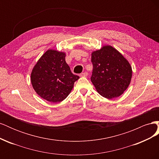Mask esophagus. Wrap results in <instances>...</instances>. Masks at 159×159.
Masks as SVG:
<instances>
[{
    "mask_svg": "<svg viewBox=\"0 0 159 159\" xmlns=\"http://www.w3.org/2000/svg\"><path fill=\"white\" fill-rule=\"evenodd\" d=\"M88 73H87V72H83V73H81V74H80V76L81 77H86V76H87L88 75Z\"/></svg>",
    "mask_w": 159,
    "mask_h": 159,
    "instance_id": "obj_1",
    "label": "esophagus"
}]
</instances>
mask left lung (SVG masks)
Wrapping results in <instances>:
<instances>
[{
	"label": "left lung",
	"instance_id": "obj_1",
	"mask_svg": "<svg viewBox=\"0 0 159 159\" xmlns=\"http://www.w3.org/2000/svg\"><path fill=\"white\" fill-rule=\"evenodd\" d=\"M93 71L91 81L103 97L113 99L123 94L130 84L132 68L116 49L105 46L91 54Z\"/></svg>",
	"mask_w": 159,
	"mask_h": 159
}]
</instances>
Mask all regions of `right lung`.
<instances>
[{"label": "right lung", "instance_id": "right-lung-1", "mask_svg": "<svg viewBox=\"0 0 159 159\" xmlns=\"http://www.w3.org/2000/svg\"><path fill=\"white\" fill-rule=\"evenodd\" d=\"M64 52L46 51L32 71L31 83L38 95L50 102H62L80 77L71 73Z\"/></svg>", "mask_w": 159, "mask_h": 159}]
</instances>
